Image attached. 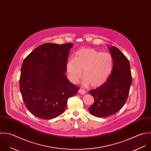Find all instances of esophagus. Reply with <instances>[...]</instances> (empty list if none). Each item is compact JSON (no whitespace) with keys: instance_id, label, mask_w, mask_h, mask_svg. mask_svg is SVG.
I'll list each match as a JSON object with an SVG mask.
<instances>
[{"instance_id":"1","label":"esophagus","mask_w":151,"mask_h":151,"mask_svg":"<svg viewBox=\"0 0 151 151\" xmlns=\"http://www.w3.org/2000/svg\"><path fill=\"white\" fill-rule=\"evenodd\" d=\"M78 93H79L80 94H81L84 95V94H86V91H85L84 90H83V89H80L79 91H78Z\"/></svg>"}]
</instances>
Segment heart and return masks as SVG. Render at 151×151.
Wrapping results in <instances>:
<instances>
[{
    "instance_id": "heart-1",
    "label": "heart",
    "mask_w": 151,
    "mask_h": 151,
    "mask_svg": "<svg viewBox=\"0 0 151 151\" xmlns=\"http://www.w3.org/2000/svg\"><path fill=\"white\" fill-rule=\"evenodd\" d=\"M113 67V58L108 52H102L92 49L78 51L74 59L67 64V70L70 81L76 84L82 76V84L94 87L104 84L109 76Z\"/></svg>"
}]
</instances>
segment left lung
Returning <instances> with one entry per match:
<instances>
[{
	"mask_svg": "<svg viewBox=\"0 0 151 151\" xmlns=\"http://www.w3.org/2000/svg\"><path fill=\"white\" fill-rule=\"evenodd\" d=\"M113 58L110 76L101 87L89 93L94 98L90 113L97 117H106L118 111L127 100L132 84L129 60L118 48L109 47Z\"/></svg>",
	"mask_w": 151,
	"mask_h": 151,
	"instance_id": "8db88e82",
	"label": "left lung"
}]
</instances>
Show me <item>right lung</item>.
<instances>
[{"mask_svg":"<svg viewBox=\"0 0 151 151\" xmlns=\"http://www.w3.org/2000/svg\"><path fill=\"white\" fill-rule=\"evenodd\" d=\"M72 43L43 44L24 60L21 68L20 90L29 111L50 119L61 115L68 99L79 88L67 79L68 56Z\"/></svg>","mask_w":151,"mask_h":151,"instance_id":"obj_1","label":"right lung"}]
</instances>
